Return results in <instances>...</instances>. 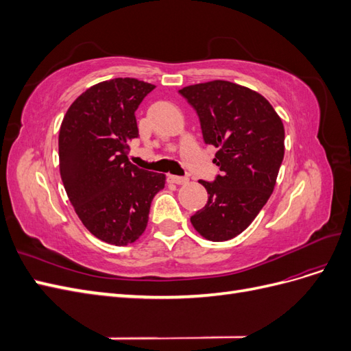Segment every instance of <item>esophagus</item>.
Segmentation results:
<instances>
[{
  "label": "esophagus",
  "mask_w": 351,
  "mask_h": 351,
  "mask_svg": "<svg viewBox=\"0 0 351 351\" xmlns=\"http://www.w3.org/2000/svg\"><path fill=\"white\" fill-rule=\"evenodd\" d=\"M168 180H169V183H174V184H187L189 183V178L178 177V176H169Z\"/></svg>",
  "instance_id": "obj_1"
}]
</instances>
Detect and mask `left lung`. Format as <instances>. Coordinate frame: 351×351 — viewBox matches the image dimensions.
<instances>
[{
    "instance_id": "obj_1",
    "label": "left lung",
    "mask_w": 351,
    "mask_h": 351,
    "mask_svg": "<svg viewBox=\"0 0 351 351\" xmlns=\"http://www.w3.org/2000/svg\"><path fill=\"white\" fill-rule=\"evenodd\" d=\"M199 115L204 141L218 147L214 183L200 180L208 204L190 218L210 241L234 239L256 218L274 192L284 158V125L261 93L227 80L178 90Z\"/></svg>"
}]
</instances>
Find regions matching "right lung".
Wrapping results in <instances>:
<instances>
[{"label": "right lung", "mask_w": 351, "mask_h": 351, "mask_svg": "<svg viewBox=\"0 0 351 351\" xmlns=\"http://www.w3.org/2000/svg\"><path fill=\"white\" fill-rule=\"evenodd\" d=\"M154 84L117 77L93 84L76 98L58 134L60 174L77 217L95 237L127 246L147 226L154 196L165 176L129 161L139 136L134 111Z\"/></svg>", "instance_id": "add662e5"}]
</instances>
